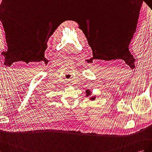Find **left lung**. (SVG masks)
<instances>
[{
  "label": "left lung",
  "mask_w": 152,
  "mask_h": 152,
  "mask_svg": "<svg viewBox=\"0 0 152 152\" xmlns=\"http://www.w3.org/2000/svg\"><path fill=\"white\" fill-rule=\"evenodd\" d=\"M86 96H88L89 95L91 94V92H90V91L89 90H86ZM95 98V97H92V98H90V99H91V100H92H92H94Z\"/></svg>",
  "instance_id": "obj_1"
}]
</instances>
